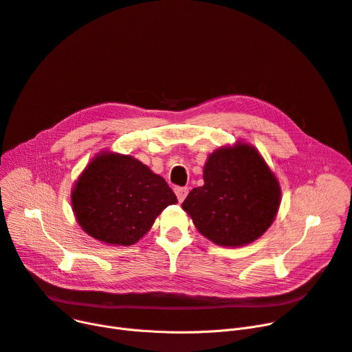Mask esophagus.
Wrapping results in <instances>:
<instances>
[{
    "label": "esophagus",
    "instance_id": "obj_1",
    "mask_svg": "<svg viewBox=\"0 0 352 352\" xmlns=\"http://www.w3.org/2000/svg\"><path fill=\"white\" fill-rule=\"evenodd\" d=\"M175 193H176V196H177V199H179V202L182 204L183 200L186 199V196H188V193H189V189H188V188H175Z\"/></svg>",
    "mask_w": 352,
    "mask_h": 352
}]
</instances>
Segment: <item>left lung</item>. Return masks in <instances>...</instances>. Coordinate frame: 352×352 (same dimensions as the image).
Returning <instances> with one entry per match:
<instances>
[{
    "label": "left lung",
    "mask_w": 352,
    "mask_h": 352,
    "mask_svg": "<svg viewBox=\"0 0 352 352\" xmlns=\"http://www.w3.org/2000/svg\"><path fill=\"white\" fill-rule=\"evenodd\" d=\"M204 186L182 204L210 242L239 248L270 229L280 205V186L258 148L245 142L222 146L209 155Z\"/></svg>",
    "instance_id": "obj_1"
}]
</instances>
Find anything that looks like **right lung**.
I'll use <instances>...</instances> for the list:
<instances>
[{"label":"right lung","mask_w":352,"mask_h":352,"mask_svg":"<svg viewBox=\"0 0 352 352\" xmlns=\"http://www.w3.org/2000/svg\"><path fill=\"white\" fill-rule=\"evenodd\" d=\"M177 197L166 180L130 155L100 152L72 189L77 223L96 241L130 246Z\"/></svg>","instance_id":"obj_1"}]
</instances>
